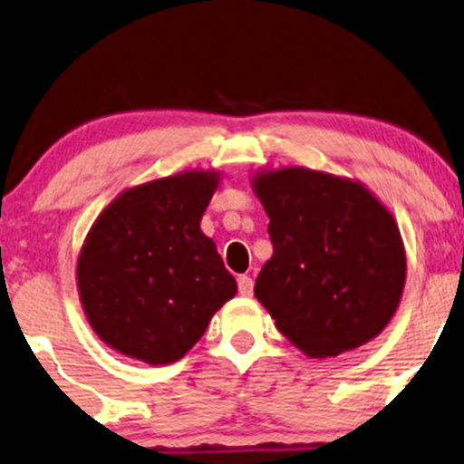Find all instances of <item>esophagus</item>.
Segmentation results:
<instances>
[{
    "mask_svg": "<svg viewBox=\"0 0 464 464\" xmlns=\"http://www.w3.org/2000/svg\"><path fill=\"white\" fill-rule=\"evenodd\" d=\"M238 293H241L243 296H251V293H254V279H251L249 276L238 277Z\"/></svg>",
    "mask_w": 464,
    "mask_h": 464,
    "instance_id": "esophagus-1",
    "label": "esophagus"
}]
</instances>
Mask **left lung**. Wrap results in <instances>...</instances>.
I'll use <instances>...</instances> for the list:
<instances>
[{"mask_svg": "<svg viewBox=\"0 0 464 464\" xmlns=\"http://www.w3.org/2000/svg\"><path fill=\"white\" fill-rule=\"evenodd\" d=\"M271 260L256 299L310 357H335L376 337L402 296L407 256L390 210L359 182L305 168L258 174Z\"/></svg>", "mask_w": 464, "mask_h": 464, "instance_id": "obj_1", "label": "left lung"}]
</instances>
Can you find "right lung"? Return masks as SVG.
Here are the masks:
<instances>
[{
    "mask_svg": "<svg viewBox=\"0 0 464 464\" xmlns=\"http://www.w3.org/2000/svg\"><path fill=\"white\" fill-rule=\"evenodd\" d=\"M215 171H182L118 196L90 230L77 262L85 316L105 344L159 365L180 359L237 295L199 221Z\"/></svg>",
    "mask_w": 464,
    "mask_h": 464,
    "instance_id": "right-lung-1",
    "label": "right lung"
}]
</instances>
